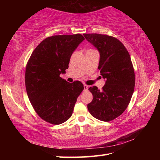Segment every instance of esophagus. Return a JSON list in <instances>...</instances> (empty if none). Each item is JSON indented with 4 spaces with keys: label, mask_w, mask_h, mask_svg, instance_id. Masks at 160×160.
<instances>
[{
    "label": "esophagus",
    "mask_w": 160,
    "mask_h": 160,
    "mask_svg": "<svg viewBox=\"0 0 160 160\" xmlns=\"http://www.w3.org/2000/svg\"><path fill=\"white\" fill-rule=\"evenodd\" d=\"M88 89H89V87L86 85V84H84V91H88Z\"/></svg>",
    "instance_id": "34e87169"
}]
</instances>
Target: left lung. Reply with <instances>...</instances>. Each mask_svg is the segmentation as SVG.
Segmentation results:
<instances>
[{
	"instance_id": "1",
	"label": "left lung",
	"mask_w": 160,
	"mask_h": 160,
	"mask_svg": "<svg viewBox=\"0 0 160 160\" xmlns=\"http://www.w3.org/2000/svg\"><path fill=\"white\" fill-rule=\"evenodd\" d=\"M87 40L99 51L98 69L106 80L101 91L94 86L89 90L93 100L87 108L98 120H114L127 108L134 91L135 73L128 51L120 40L99 33H84Z\"/></svg>"
}]
</instances>
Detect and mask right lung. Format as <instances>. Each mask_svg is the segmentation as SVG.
<instances>
[{
  "label": "right lung",
  "instance_id": "add662e5",
  "mask_svg": "<svg viewBox=\"0 0 160 160\" xmlns=\"http://www.w3.org/2000/svg\"><path fill=\"white\" fill-rule=\"evenodd\" d=\"M84 40L80 33L48 37L33 50L27 64L25 81L29 101L39 117L50 124L69 120L84 89L80 81L69 83L60 76Z\"/></svg>",
  "mask_w": 160,
  "mask_h": 160
}]
</instances>
